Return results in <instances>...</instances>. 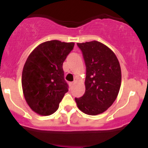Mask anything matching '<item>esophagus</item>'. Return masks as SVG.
<instances>
[{"mask_svg": "<svg viewBox=\"0 0 148 148\" xmlns=\"http://www.w3.org/2000/svg\"><path fill=\"white\" fill-rule=\"evenodd\" d=\"M69 84H70V87L72 88V87H73V85H74V83H73V82H70V83Z\"/></svg>", "mask_w": 148, "mask_h": 148, "instance_id": "obj_1", "label": "esophagus"}]
</instances>
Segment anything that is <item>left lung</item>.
<instances>
[{
	"label": "left lung",
	"mask_w": 148,
	"mask_h": 148,
	"mask_svg": "<svg viewBox=\"0 0 148 148\" xmlns=\"http://www.w3.org/2000/svg\"><path fill=\"white\" fill-rule=\"evenodd\" d=\"M86 65L85 92L75 98L78 109L87 115L102 113L110 107L119 92L121 73L113 51L93 40L78 43Z\"/></svg>",
	"instance_id": "1"
}]
</instances>
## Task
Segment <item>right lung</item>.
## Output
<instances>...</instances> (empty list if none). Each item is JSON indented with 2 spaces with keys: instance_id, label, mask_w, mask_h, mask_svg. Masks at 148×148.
I'll list each match as a JSON object with an SVG mask.
<instances>
[{
  "instance_id": "obj_1",
  "label": "right lung",
  "mask_w": 148,
  "mask_h": 148,
  "mask_svg": "<svg viewBox=\"0 0 148 148\" xmlns=\"http://www.w3.org/2000/svg\"><path fill=\"white\" fill-rule=\"evenodd\" d=\"M74 43L49 40L30 53L22 72V88L29 108L41 116L55 113L66 92L63 63Z\"/></svg>"
}]
</instances>
